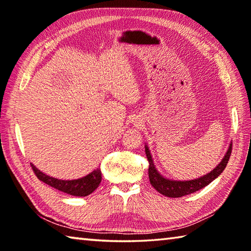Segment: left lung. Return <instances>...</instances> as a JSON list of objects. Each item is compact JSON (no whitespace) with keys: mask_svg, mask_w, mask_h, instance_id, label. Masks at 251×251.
I'll list each match as a JSON object with an SVG mask.
<instances>
[{"mask_svg":"<svg viewBox=\"0 0 251 251\" xmlns=\"http://www.w3.org/2000/svg\"><path fill=\"white\" fill-rule=\"evenodd\" d=\"M232 150V144H230L228 147V151L225 154L224 158L218 164V166H216L210 173H208L207 175H203L196 179L192 180H173L167 179V178L163 177V175L157 172V169L152 161L151 151L148 150L147 145H145V152L147 156V160L150 163V168H148V176H150V181L151 186L160 193L161 195H165L167 197L172 198H178L181 196H186V195L193 194L197 190L203 188L207 185H209L210 182L216 179L220 174L224 172V169L226 168L229 157H230Z\"/></svg>","mask_w":251,"mask_h":251,"instance_id":"left-lung-1","label":"left lung"}]
</instances>
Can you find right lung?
Listing matches in <instances>:
<instances>
[{
    "label": "right lung",
    "mask_w": 251,
    "mask_h": 251,
    "mask_svg": "<svg viewBox=\"0 0 251 251\" xmlns=\"http://www.w3.org/2000/svg\"><path fill=\"white\" fill-rule=\"evenodd\" d=\"M33 172L35 173L36 177L39 178L45 184L49 186H52L53 188L61 190L63 193H66L72 196H78V197H85L92 194L94 190L100 186L101 181V172L100 169H96V171L92 172L88 175L84 176L78 179H72V180H63L57 179V178H53L49 175H45L44 173L39 171L33 164H31Z\"/></svg>",
    "instance_id": "right-lung-1"
}]
</instances>
